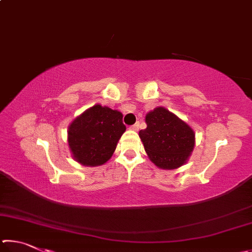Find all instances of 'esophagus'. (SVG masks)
I'll list each match as a JSON object with an SVG mask.
<instances>
[{"label": "esophagus", "instance_id": "esophagus-1", "mask_svg": "<svg viewBox=\"0 0 252 252\" xmlns=\"http://www.w3.org/2000/svg\"><path fill=\"white\" fill-rule=\"evenodd\" d=\"M130 127H131L132 130H135V131H136V130H139V127H140V123H139V122H136V123H134L133 126H131Z\"/></svg>", "mask_w": 252, "mask_h": 252}]
</instances>
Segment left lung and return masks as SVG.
I'll use <instances>...</instances> for the list:
<instances>
[{
    "label": "left lung",
    "instance_id": "left-lung-1",
    "mask_svg": "<svg viewBox=\"0 0 252 252\" xmlns=\"http://www.w3.org/2000/svg\"><path fill=\"white\" fill-rule=\"evenodd\" d=\"M146 123L147 127L140 130L139 136L153 163L165 170L185 164L194 148L193 130L163 106L150 111Z\"/></svg>",
    "mask_w": 252,
    "mask_h": 252
}]
</instances>
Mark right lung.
<instances>
[{
    "label": "right lung",
    "mask_w": 252,
    "mask_h": 252,
    "mask_svg": "<svg viewBox=\"0 0 252 252\" xmlns=\"http://www.w3.org/2000/svg\"><path fill=\"white\" fill-rule=\"evenodd\" d=\"M122 113L95 104L76 117L67 130V142L76 162L87 167L104 164L112 157L126 126Z\"/></svg>",
    "instance_id": "right-lung-1"
}]
</instances>
